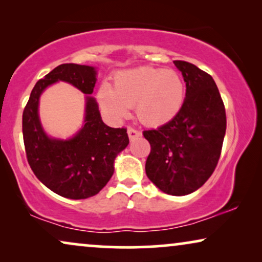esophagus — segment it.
<instances>
[{
    "mask_svg": "<svg viewBox=\"0 0 262 262\" xmlns=\"http://www.w3.org/2000/svg\"><path fill=\"white\" fill-rule=\"evenodd\" d=\"M127 135H128V138H130V141H135L136 138L141 137V132H139L138 130H136V128H132L130 127L127 130Z\"/></svg>",
    "mask_w": 262,
    "mask_h": 262,
    "instance_id": "obj_1",
    "label": "esophagus"
}]
</instances>
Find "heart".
<instances>
[{"label":"heart","mask_w":262,"mask_h":262,"mask_svg":"<svg viewBox=\"0 0 262 262\" xmlns=\"http://www.w3.org/2000/svg\"><path fill=\"white\" fill-rule=\"evenodd\" d=\"M99 101L114 118H124L136 105L138 119L150 126L169 123L180 112L185 84L173 69L142 67L123 70L114 77V89L102 84Z\"/></svg>","instance_id":"1"}]
</instances>
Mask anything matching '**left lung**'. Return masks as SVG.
I'll return each instance as SVG.
<instances>
[{"mask_svg": "<svg viewBox=\"0 0 262 262\" xmlns=\"http://www.w3.org/2000/svg\"><path fill=\"white\" fill-rule=\"evenodd\" d=\"M174 64L186 82V98L173 120L143 132L151 146L145 173L162 192L186 195L212 175L221 156L227 117L213 78L192 63L174 60Z\"/></svg>", "mask_w": 262, "mask_h": 262, "instance_id": "obj_1", "label": "left lung"}]
</instances>
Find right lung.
Instances as JSON below:
<instances>
[{
	"label": "right lung",
	"instance_id": "right-lung-1",
	"mask_svg": "<svg viewBox=\"0 0 262 262\" xmlns=\"http://www.w3.org/2000/svg\"><path fill=\"white\" fill-rule=\"evenodd\" d=\"M58 80L68 81L86 94L85 124L69 140L51 139L38 119L42 92ZM96 83L94 67L60 64L32 89L23 114V134L27 161L39 180L52 192L69 199H87L105 187L114 171V160L126 148V128L110 127L91 96Z\"/></svg>",
	"mask_w": 262,
	"mask_h": 262
}]
</instances>
